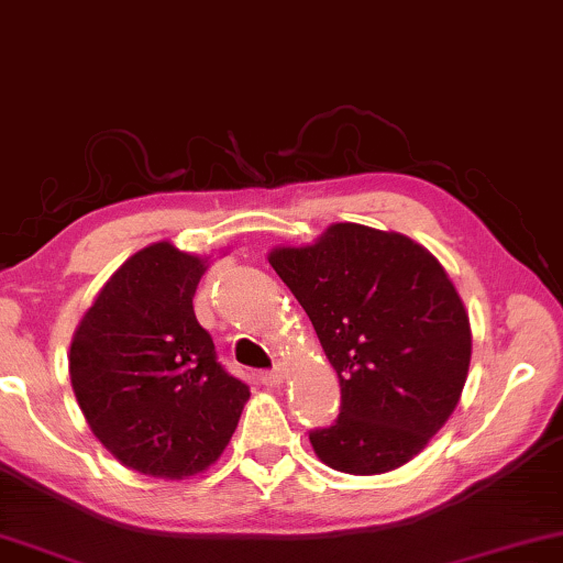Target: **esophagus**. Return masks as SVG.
<instances>
[{"instance_id":"esophagus-1","label":"esophagus","mask_w":563,"mask_h":563,"mask_svg":"<svg viewBox=\"0 0 563 563\" xmlns=\"http://www.w3.org/2000/svg\"><path fill=\"white\" fill-rule=\"evenodd\" d=\"M258 380H262L264 386H268V388H276V386H282V383H284V368L262 371V373H258Z\"/></svg>"}]
</instances>
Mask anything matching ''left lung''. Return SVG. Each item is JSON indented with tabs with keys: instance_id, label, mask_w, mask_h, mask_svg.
Returning <instances> with one entry per match:
<instances>
[{
	"instance_id": "left-lung-1",
	"label": "left lung",
	"mask_w": 563,
	"mask_h": 563,
	"mask_svg": "<svg viewBox=\"0 0 563 563\" xmlns=\"http://www.w3.org/2000/svg\"><path fill=\"white\" fill-rule=\"evenodd\" d=\"M268 264L305 307L340 378V413L309 431L317 457L380 475L419 454L467 380L470 317L450 276L419 243L335 223L312 246Z\"/></svg>"
}]
</instances>
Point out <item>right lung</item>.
<instances>
[{"instance_id":"obj_1","label":"right lung","mask_w":563,"mask_h":563,"mask_svg":"<svg viewBox=\"0 0 563 563\" xmlns=\"http://www.w3.org/2000/svg\"><path fill=\"white\" fill-rule=\"evenodd\" d=\"M206 264L162 241L106 282L70 345V383L99 442L152 477L202 472L225 450L249 386L221 363L192 297Z\"/></svg>"}]
</instances>
